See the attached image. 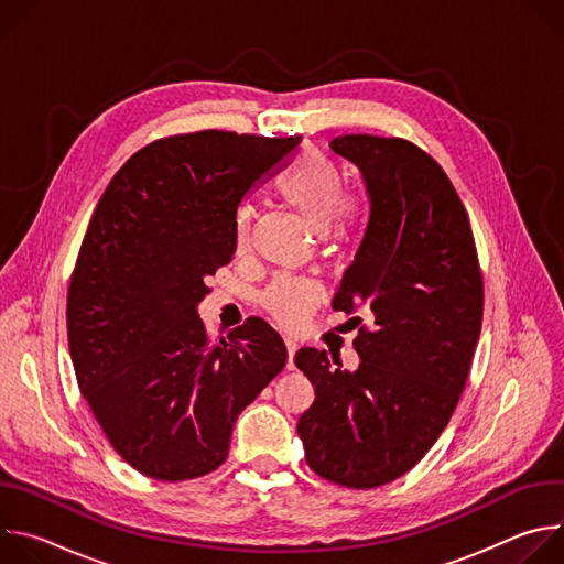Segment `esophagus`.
<instances>
[{
  "label": "esophagus",
  "mask_w": 564,
  "mask_h": 564,
  "mask_svg": "<svg viewBox=\"0 0 564 564\" xmlns=\"http://www.w3.org/2000/svg\"><path fill=\"white\" fill-rule=\"evenodd\" d=\"M285 348H288V368H294V355L299 346L294 339H285Z\"/></svg>",
  "instance_id": "obj_1"
}]
</instances>
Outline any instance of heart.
Instances as JSON below:
<instances>
[{"instance_id":"heart-1","label":"heart","mask_w":564,"mask_h":564,"mask_svg":"<svg viewBox=\"0 0 564 564\" xmlns=\"http://www.w3.org/2000/svg\"><path fill=\"white\" fill-rule=\"evenodd\" d=\"M346 176L333 158L321 151L303 153L279 183V194L330 243L344 246L364 220V200L344 192ZM252 207L240 205L234 216V250L243 252L250 243ZM321 290L301 276H276L263 292L265 310L283 326H296L318 303Z\"/></svg>"}]
</instances>
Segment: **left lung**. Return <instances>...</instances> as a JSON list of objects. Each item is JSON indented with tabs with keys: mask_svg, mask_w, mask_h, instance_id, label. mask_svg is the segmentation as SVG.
I'll return each mask as SVG.
<instances>
[{
	"mask_svg": "<svg viewBox=\"0 0 564 564\" xmlns=\"http://www.w3.org/2000/svg\"><path fill=\"white\" fill-rule=\"evenodd\" d=\"M330 147L359 167L370 198L333 307H364L372 326L352 341L355 372L326 350L296 352L314 386L296 431L316 475L375 489L409 473L446 429L479 339L485 283L468 214L435 158L368 133Z\"/></svg>",
	"mask_w": 564,
	"mask_h": 564,
	"instance_id": "left-lung-1",
	"label": "left lung"
}]
</instances>
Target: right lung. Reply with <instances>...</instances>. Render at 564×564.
Segmentation results:
<instances>
[{
  "mask_svg": "<svg viewBox=\"0 0 564 564\" xmlns=\"http://www.w3.org/2000/svg\"><path fill=\"white\" fill-rule=\"evenodd\" d=\"M299 142L218 129L160 138L98 200L66 296L68 350L107 440L147 477L216 470L234 422L288 361L261 316L212 341L196 305L236 252L240 200Z\"/></svg>",
  "mask_w": 564,
  "mask_h": 564,
  "instance_id": "1",
  "label": "right lung"
}]
</instances>
